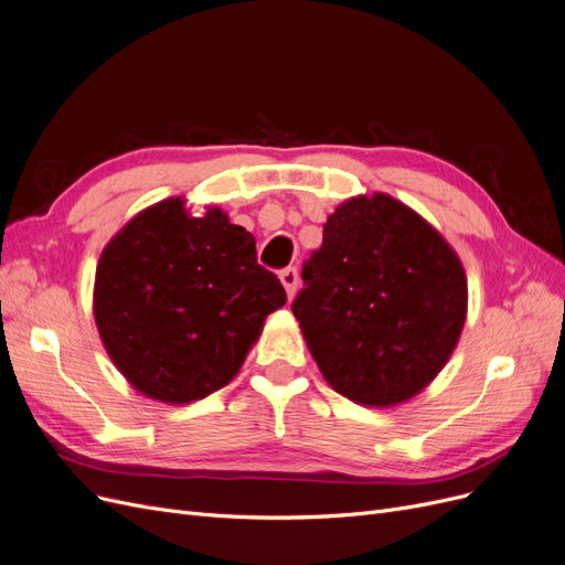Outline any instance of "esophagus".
<instances>
[{"instance_id": "obj_1", "label": "esophagus", "mask_w": 565, "mask_h": 565, "mask_svg": "<svg viewBox=\"0 0 565 565\" xmlns=\"http://www.w3.org/2000/svg\"><path fill=\"white\" fill-rule=\"evenodd\" d=\"M279 279H281V284H284V288H286L288 298H294V296H296V290H298V284H300L298 269H296V267H286V269H281Z\"/></svg>"}]
</instances>
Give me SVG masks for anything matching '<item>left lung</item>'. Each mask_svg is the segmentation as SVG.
I'll use <instances>...</instances> for the list:
<instances>
[{
    "mask_svg": "<svg viewBox=\"0 0 565 565\" xmlns=\"http://www.w3.org/2000/svg\"><path fill=\"white\" fill-rule=\"evenodd\" d=\"M294 309L329 385L363 406L425 390L467 317L460 258L420 215L387 194L354 196L323 225Z\"/></svg>",
    "mask_w": 565,
    "mask_h": 565,
    "instance_id": "8db88e82",
    "label": "left lung"
}]
</instances>
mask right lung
I'll use <instances>...</instances> for the list:
<instances>
[{"instance_id": "1", "label": "right lung", "mask_w": 565, "mask_h": 565, "mask_svg": "<svg viewBox=\"0 0 565 565\" xmlns=\"http://www.w3.org/2000/svg\"><path fill=\"white\" fill-rule=\"evenodd\" d=\"M284 302L253 234L221 209L192 217L180 196L138 213L96 269L94 312L107 354L138 392L167 404L225 387Z\"/></svg>"}]
</instances>
